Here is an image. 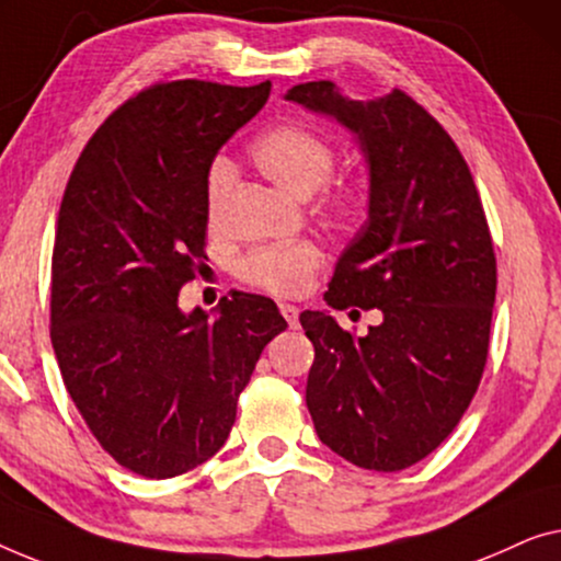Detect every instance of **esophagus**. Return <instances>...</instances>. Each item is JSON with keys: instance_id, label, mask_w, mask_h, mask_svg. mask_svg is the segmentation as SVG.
<instances>
[{"instance_id": "obj_1", "label": "esophagus", "mask_w": 561, "mask_h": 561, "mask_svg": "<svg viewBox=\"0 0 561 561\" xmlns=\"http://www.w3.org/2000/svg\"><path fill=\"white\" fill-rule=\"evenodd\" d=\"M279 312H282V318L287 320V325L289 328H297V322H299V310L295 305H289V302H279Z\"/></svg>"}]
</instances>
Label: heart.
Listing matches in <instances>:
<instances>
[{
	"label": "heart",
	"instance_id": "obj_1",
	"mask_svg": "<svg viewBox=\"0 0 561 561\" xmlns=\"http://www.w3.org/2000/svg\"><path fill=\"white\" fill-rule=\"evenodd\" d=\"M254 160L266 175L277 180L295 195H312L335 216H351L360 203V185L348 175H333L335 145L307 126H274L254 141ZM236 178L233 162L226 154H216L205 168V210L210 218L220 213ZM322 264L318 243L291 239L266 243L243 254L236 262V274L251 287L272 295H297Z\"/></svg>",
	"mask_w": 561,
	"mask_h": 561
}]
</instances>
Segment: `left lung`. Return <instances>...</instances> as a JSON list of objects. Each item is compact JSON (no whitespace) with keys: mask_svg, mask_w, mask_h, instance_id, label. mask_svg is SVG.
<instances>
[{"mask_svg":"<svg viewBox=\"0 0 561 561\" xmlns=\"http://www.w3.org/2000/svg\"><path fill=\"white\" fill-rule=\"evenodd\" d=\"M287 101L358 134L368 220L325 299L383 314L363 337L328 312L299 314L314 345L307 409L322 445L348 462L404 470L453 435L483 378L499 284L483 203L445 126L401 89L353 101L310 81Z\"/></svg>","mask_w":561,"mask_h":561,"instance_id":"8db88e82","label":"left lung"}]
</instances>
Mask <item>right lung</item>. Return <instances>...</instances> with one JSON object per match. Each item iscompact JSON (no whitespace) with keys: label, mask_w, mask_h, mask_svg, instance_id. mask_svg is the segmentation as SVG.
Returning a JSON list of instances; mask_svg holds the SVG:
<instances>
[{"label":"right lung","mask_w":561,"mask_h":561,"mask_svg":"<svg viewBox=\"0 0 561 561\" xmlns=\"http://www.w3.org/2000/svg\"><path fill=\"white\" fill-rule=\"evenodd\" d=\"M272 83L160 81L83 147L53 243L50 337L99 445L141 478H175L226 445L239 393L287 322L270 297H224L213 320L178 295L203 266L205 168L262 112Z\"/></svg>","instance_id":"1"}]
</instances>
